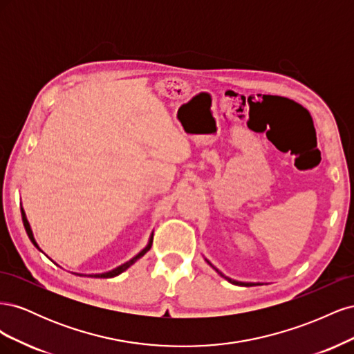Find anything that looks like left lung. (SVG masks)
Masks as SVG:
<instances>
[{"label":"left lung","instance_id":"obj_1","mask_svg":"<svg viewBox=\"0 0 354 354\" xmlns=\"http://www.w3.org/2000/svg\"><path fill=\"white\" fill-rule=\"evenodd\" d=\"M205 261H207V263H208V264L212 267V269L216 270V272H217V273H218L221 277H224V279H226V281H227V282H230V283H233V285H241V286H252V285H254V283H251V282H239V281H233V279H230V277L224 276V274H223V273H221L218 269H216V267H214V266H212V264H211V263H209L207 259H205Z\"/></svg>","mask_w":354,"mask_h":354}]
</instances>
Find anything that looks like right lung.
<instances>
[{
	"instance_id": "1",
	"label": "right lung",
	"mask_w": 354,
	"mask_h": 354,
	"mask_svg": "<svg viewBox=\"0 0 354 354\" xmlns=\"http://www.w3.org/2000/svg\"><path fill=\"white\" fill-rule=\"evenodd\" d=\"M22 220H24V226H25V229H26V233H28V236H29V239H30V242L34 243L37 248L41 251V248L38 246V243H37V241H35V238H34V233H32V229H30V224H29V221H28V218H26V214H25V211H24V208H22ZM152 241H153V233H152V236L149 238V242H147V245L145 246V248L138 252V254H136L131 260H128L127 263H124V264H121V266H118V267H115L113 270H109V272H104V273H94V274H81V273H73V274H77V276H90V277H115V276H118V274H121L122 272H125L128 267H131L138 259H142V257L151 250V246H152Z\"/></svg>"
}]
</instances>
